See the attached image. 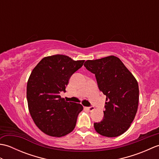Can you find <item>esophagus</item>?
<instances>
[{"label":"esophagus","instance_id":"esophagus-1","mask_svg":"<svg viewBox=\"0 0 159 159\" xmlns=\"http://www.w3.org/2000/svg\"><path fill=\"white\" fill-rule=\"evenodd\" d=\"M86 109L88 110V111H93L94 109H95V108H94L93 106H92V107H86Z\"/></svg>","mask_w":159,"mask_h":159}]
</instances>
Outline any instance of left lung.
Returning a JSON list of instances; mask_svg holds the SVG:
<instances>
[{
    "mask_svg": "<svg viewBox=\"0 0 159 159\" xmlns=\"http://www.w3.org/2000/svg\"><path fill=\"white\" fill-rule=\"evenodd\" d=\"M84 66L95 74L99 89L107 96L103 120L94 123V128L104 137L121 135L129 128L137 111L139 91L137 80L115 56L87 60Z\"/></svg>",
    "mask_w": 159,
    "mask_h": 159,
    "instance_id": "8db88e82",
    "label": "left lung"
}]
</instances>
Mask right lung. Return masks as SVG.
Masks as SVG:
<instances>
[{
  "mask_svg": "<svg viewBox=\"0 0 159 159\" xmlns=\"http://www.w3.org/2000/svg\"><path fill=\"white\" fill-rule=\"evenodd\" d=\"M84 61L63 55L46 57L29 76L26 87L29 112L36 126L48 135L63 137L75 128L83 107L79 103L66 102L60 93L66 92L71 76Z\"/></svg>",
  "mask_w": 159,
  "mask_h": 159,
  "instance_id": "1",
  "label": "right lung"
}]
</instances>
